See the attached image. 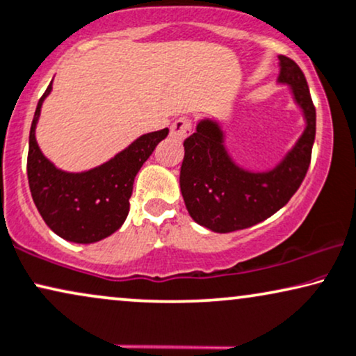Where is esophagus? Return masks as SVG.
Instances as JSON below:
<instances>
[{
	"label": "esophagus",
	"instance_id": "esophagus-1",
	"mask_svg": "<svg viewBox=\"0 0 356 356\" xmlns=\"http://www.w3.org/2000/svg\"><path fill=\"white\" fill-rule=\"evenodd\" d=\"M192 131V120L187 118V116H181V118L175 120L172 126H170V136L175 139H186L187 136H191Z\"/></svg>",
	"mask_w": 356,
	"mask_h": 356
}]
</instances>
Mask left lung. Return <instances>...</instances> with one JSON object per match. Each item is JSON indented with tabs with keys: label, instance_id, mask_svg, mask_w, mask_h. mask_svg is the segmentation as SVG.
<instances>
[{
	"label": "left lung",
	"instance_id": "left-lung-1",
	"mask_svg": "<svg viewBox=\"0 0 356 356\" xmlns=\"http://www.w3.org/2000/svg\"><path fill=\"white\" fill-rule=\"evenodd\" d=\"M279 65L277 80L291 85L307 126L273 170L250 172L238 168L225 149L222 129L211 120H202L184 141V202L191 217L211 232L243 230L269 218L291 200L307 174L316 139V106L300 67L286 56H279Z\"/></svg>",
	"mask_w": 356,
	"mask_h": 356
}]
</instances>
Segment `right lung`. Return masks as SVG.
Listing matches in <instances>:
<instances>
[{"label":"right lung","instance_id":"obj_1","mask_svg":"<svg viewBox=\"0 0 356 356\" xmlns=\"http://www.w3.org/2000/svg\"><path fill=\"white\" fill-rule=\"evenodd\" d=\"M52 82L40 97L29 133L28 181L40 217L54 233L74 243H95L123 225L129 211L134 177L169 129L143 134L108 163L87 172H64L42 154L35 141L40 106Z\"/></svg>","mask_w":356,"mask_h":356}]
</instances>
